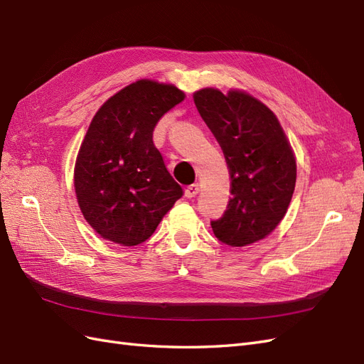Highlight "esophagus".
Segmentation results:
<instances>
[{"label": "esophagus", "mask_w": 364, "mask_h": 364, "mask_svg": "<svg viewBox=\"0 0 364 364\" xmlns=\"http://www.w3.org/2000/svg\"><path fill=\"white\" fill-rule=\"evenodd\" d=\"M198 192H200V186L198 184H191V186H188V188H186L184 195H186V198H193V196Z\"/></svg>", "instance_id": "obj_1"}]
</instances>
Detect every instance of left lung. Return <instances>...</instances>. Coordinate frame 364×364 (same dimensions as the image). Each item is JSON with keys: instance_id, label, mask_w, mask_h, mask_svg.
I'll list each match as a JSON object with an SVG mask.
<instances>
[{"instance_id": "left-lung-1", "label": "left lung", "mask_w": 364, "mask_h": 364, "mask_svg": "<svg viewBox=\"0 0 364 364\" xmlns=\"http://www.w3.org/2000/svg\"><path fill=\"white\" fill-rule=\"evenodd\" d=\"M200 116L230 169L232 198L215 236L232 247L264 240L282 221L296 186V160L277 117L242 91L204 88L193 95Z\"/></svg>"}]
</instances>
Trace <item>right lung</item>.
<instances>
[{
	"label": "right lung",
	"mask_w": 364,
	"mask_h": 364,
	"mask_svg": "<svg viewBox=\"0 0 364 364\" xmlns=\"http://www.w3.org/2000/svg\"><path fill=\"white\" fill-rule=\"evenodd\" d=\"M184 99L173 85L141 79L109 97L92 117L76 160L75 188L85 220L108 241L139 245L183 196L152 132Z\"/></svg>",
	"instance_id": "obj_1"
}]
</instances>
